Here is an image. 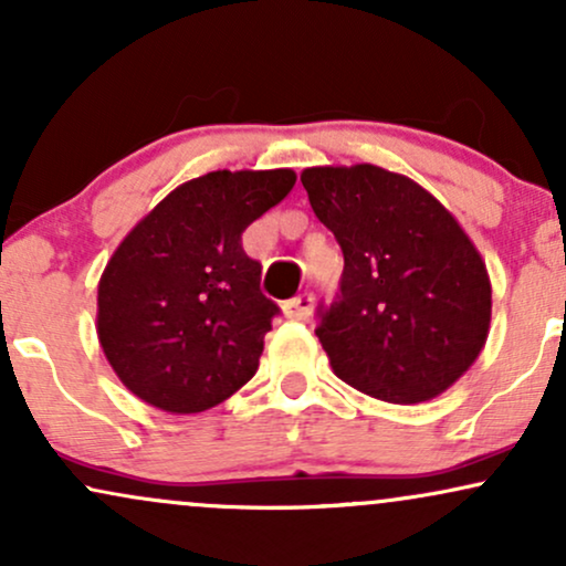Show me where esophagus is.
<instances>
[{
	"label": "esophagus",
	"instance_id": "esophagus-1",
	"mask_svg": "<svg viewBox=\"0 0 566 566\" xmlns=\"http://www.w3.org/2000/svg\"><path fill=\"white\" fill-rule=\"evenodd\" d=\"M312 310H315V296L312 294H302L283 304V315L289 319H306L312 315Z\"/></svg>",
	"mask_w": 566,
	"mask_h": 566
}]
</instances>
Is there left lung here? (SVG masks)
<instances>
[{
    "label": "left lung",
    "mask_w": 566,
    "mask_h": 566,
    "mask_svg": "<svg viewBox=\"0 0 566 566\" xmlns=\"http://www.w3.org/2000/svg\"><path fill=\"white\" fill-rule=\"evenodd\" d=\"M302 184L344 251L340 294L315 331L333 373L388 403L441 396L491 327L475 243L420 184L378 165L306 167Z\"/></svg>",
    "instance_id": "left-lung-1"
}]
</instances>
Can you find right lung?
I'll return each instance as SVG.
<instances>
[{
	"instance_id": "right-lung-1",
	"label": "right lung",
	"mask_w": 566,
	"mask_h": 566,
	"mask_svg": "<svg viewBox=\"0 0 566 566\" xmlns=\"http://www.w3.org/2000/svg\"><path fill=\"white\" fill-rule=\"evenodd\" d=\"M294 170H214L170 191L102 272L96 336L123 386L197 415L254 378L277 304L241 233L289 197Z\"/></svg>"
}]
</instances>
